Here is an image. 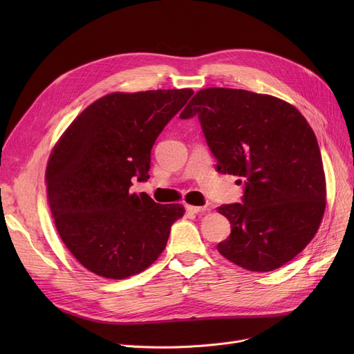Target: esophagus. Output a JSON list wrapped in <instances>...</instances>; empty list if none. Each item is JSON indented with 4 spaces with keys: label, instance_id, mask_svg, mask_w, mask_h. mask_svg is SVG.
Instances as JSON below:
<instances>
[{
    "label": "esophagus",
    "instance_id": "1",
    "mask_svg": "<svg viewBox=\"0 0 354 354\" xmlns=\"http://www.w3.org/2000/svg\"><path fill=\"white\" fill-rule=\"evenodd\" d=\"M185 209L191 214H202L207 211V207H194V205H185Z\"/></svg>",
    "mask_w": 354,
    "mask_h": 354
}]
</instances>
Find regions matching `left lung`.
Listing matches in <instances>:
<instances>
[{
    "instance_id": "obj_1",
    "label": "left lung",
    "mask_w": 354,
    "mask_h": 354,
    "mask_svg": "<svg viewBox=\"0 0 354 354\" xmlns=\"http://www.w3.org/2000/svg\"><path fill=\"white\" fill-rule=\"evenodd\" d=\"M194 116L216 171L243 178L245 185L243 202L218 208L231 222L218 251L250 271L280 268L307 247L326 208L323 160L313 129L287 102L238 88L199 90L179 118Z\"/></svg>"
}]
</instances>
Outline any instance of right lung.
<instances>
[{"instance_id": "right-lung-1", "label": "right lung", "mask_w": 354, "mask_h": 354, "mask_svg": "<svg viewBox=\"0 0 354 354\" xmlns=\"http://www.w3.org/2000/svg\"><path fill=\"white\" fill-rule=\"evenodd\" d=\"M192 95L111 93L84 109L54 146L46 171L50 209L64 245L88 271L123 280L165 250L185 208L129 189L132 179H149L155 140Z\"/></svg>"}]
</instances>
